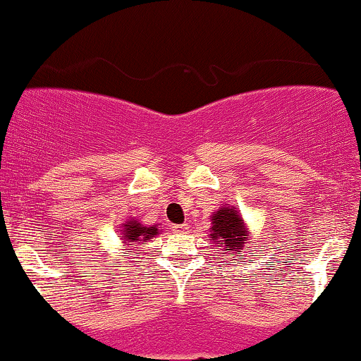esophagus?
Segmentation results:
<instances>
[{
	"label": "esophagus",
	"mask_w": 361,
	"mask_h": 361,
	"mask_svg": "<svg viewBox=\"0 0 361 361\" xmlns=\"http://www.w3.org/2000/svg\"><path fill=\"white\" fill-rule=\"evenodd\" d=\"M188 228H190L188 223H183V225L173 226V231H175V233H186V231H188Z\"/></svg>",
	"instance_id": "obj_1"
}]
</instances>
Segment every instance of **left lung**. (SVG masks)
Wrapping results in <instances>:
<instances>
[{"instance_id": "8db88e82", "label": "left lung", "mask_w": 361, "mask_h": 361, "mask_svg": "<svg viewBox=\"0 0 361 361\" xmlns=\"http://www.w3.org/2000/svg\"><path fill=\"white\" fill-rule=\"evenodd\" d=\"M212 228H209V238L216 246H220L218 252L221 255L233 253L236 257H243L245 245L250 240V230L246 228V223L241 218L240 209L231 204H223V207L214 212L212 216Z\"/></svg>"}]
</instances>
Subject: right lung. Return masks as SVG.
<instances>
[{"mask_svg":"<svg viewBox=\"0 0 361 361\" xmlns=\"http://www.w3.org/2000/svg\"><path fill=\"white\" fill-rule=\"evenodd\" d=\"M159 235L158 223L154 225H143L136 218H128L121 225L120 236L123 240V248H138L140 245H145L147 241L153 240L154 236Z\"/></svg>","mask_w":361,"mask_h":361,"instance_id":"1","label":"right lung"}]
</instances>
